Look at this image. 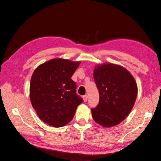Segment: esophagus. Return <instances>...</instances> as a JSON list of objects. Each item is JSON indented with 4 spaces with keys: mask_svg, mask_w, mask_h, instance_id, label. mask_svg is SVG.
<instances>
[{
    "mask_svg": "<svg viewBox=\"0 0 161 161\" xmlns=\"http://www.w3.org/2000/svg\"><path fill=\"white\" fill-rule=\"evenodd\" d=\"M83 99H84V102L87 101V100H88V96L87 95H84L83 96Z\"/></svg>",
    "mask_w": 161,
    "mask_h": 161,
    "instance_id": "34e87169",
    "label": "esophagus"
}]
</instances>
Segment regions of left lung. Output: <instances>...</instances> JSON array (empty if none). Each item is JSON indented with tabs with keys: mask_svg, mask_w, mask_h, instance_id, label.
I'll return each mask as SVG.
<instances>
[{
	"mask_svg": "<svg viewBox=\"0 0 161 161\" xmlns=\"http://www.w3.org/2000/svg\"><path fill=\"white\" fill-rule=\"evenodd\" d=\"M99 102L91 109L94 120L104 127L120 123L129 114L137 98V84L120 66L104 64L94 70Z\"/></svg>",
	"mask_w": 161,
	"mask_h": 161,
	"instance_id": "1",
	"label": "left lung"
}]
</instances>
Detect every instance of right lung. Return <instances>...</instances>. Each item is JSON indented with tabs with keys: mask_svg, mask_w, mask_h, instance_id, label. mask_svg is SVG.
<instances>
[{
	"mask_svg": "<svg viewBox=\"0 0 161 161\" xmlns=\"http://www.w3.org/2000/svg\"><path fill=\"white\" fill-rule=\"evenodd\" d=\"M80 62L56 58L36 68L30 84V98L38 116L45 123L61 127L71 121L83 99L76 93L71 77Z\"/></svg>",
	"mask_w": 161,
	"mask_h": 161,
	"instance_id": "1",
	"label": "right lung"
}]
</instances>
